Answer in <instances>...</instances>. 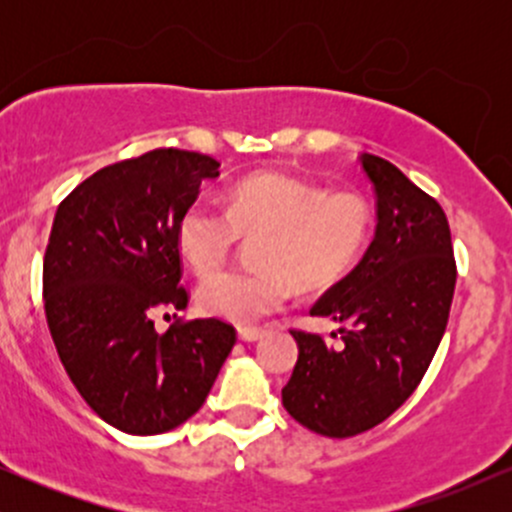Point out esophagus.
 Returning <instances> with one entry per match:
<instances>
[{
    "instance_id": "obj_1",
    "label": "esophagus",
    "mask_w": 512,
    "mask_h": 512,
    "mask_svg": "<svg viewBox=\"0 0 512 512\" xmlns=\"http://www.w3.org/2000/svg\"><path fill=\"white\" fill-rule=\"evenodd\" d=\"M264 334V330H260V327H240L238 330V337L243 339V342H257Z\"/></svg>"
}]
</instances>
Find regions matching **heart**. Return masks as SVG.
<instances>
[{
    "label": "heart",
    "mask_w": 512,
    "mask_h": 512,
    "mask_svg": "<svg viewBox=\"0 0 512 512\" xmlns=\"http://www.w3.org/2000/svg\"><path fill=\"white\" fill-rule=\"evenodd\" d=\"M373 204L356 190L327 192L289 173H257L231 190L228 207L197 199L178 223V248L199 276L219 269L243 238H257L255 269H226L199 284L197 303L223 320L281 310L293 284L317 291L354 267L373 231Z\"/></svg>",
    "instance_id": "obj_1"
}]
</instances>
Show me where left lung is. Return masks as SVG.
I'll return each mask as SVG.
<instances>
[{
  "label": "left lung",
  "mask_w": 512,
  "mask_h": 512,
  "mask_svg": "<svg viewBox=\"0 0 512 512\" xmlns=\"http://www.w3.org/2000/svg\"><path fill=\"white\" fill-rule=\"evenodd\" d=\"M378 226L358 267L310 308L342 322V338L291 330L298 361L281 402L298 424L351 438L411 397L448 327L457 264L448 216L385 158L363 154Z\"/></svg>",
  "instance_id": "1"
}]
</instances>
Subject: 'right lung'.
Returning a JSON list of instances; mask_svg holds the SVG:
<instances>
[{"label": "right lung", "instance_id": "add662e5", "mask_svg": "<svg viewBox=\"0 0 512 512\" xmlns=\"http://www.w3.org/2000/svg\"><path fill=\"white\" fill-rule=\"evenodd\" d=\"M214 178L216 158L154 149L101 168L57 207L43 260L52 342L88 407L132 436L197 414L238 339L216 317L154 327L190 301L178 223Z\"/></svg>", "mask_w": 512, "mask_h": 512}]
</instances>
